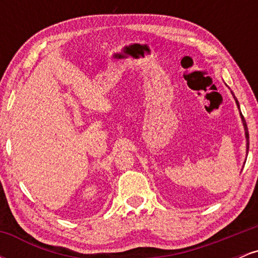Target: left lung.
Wrapping results in <instances>:
<instances>
[{"instance_id":"8db88e82","label":"left lung","mask_w":258,"mask_h":258,"mask_svg":"<svg viewBox=\"0 0 258 258\" xmlns=\"http://www.w3.org/2000/svg\"><path fill=\"white\" fill-rule=\"evenodd\" d=\"M232 94H233L234 99H235V103H236V106H238V109H239V112H240V117H241V121H242V126H244V130H245V138H246V154H247V152H248V131H247V125H246V121H245L244 116H242V114H241V111H240V105H239V102H238V99L235 98V96H234V93H233V92H232Z\"/></svg>"}]
</instances>
